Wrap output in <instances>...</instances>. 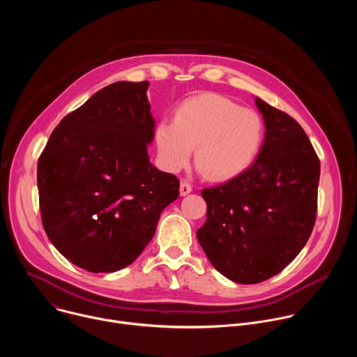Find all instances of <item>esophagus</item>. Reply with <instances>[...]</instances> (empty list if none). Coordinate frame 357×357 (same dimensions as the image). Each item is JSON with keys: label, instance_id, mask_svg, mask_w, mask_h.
Here are the masks:
<instances>
[{"label": "esophagus", "instance_id": "1", "mask_svg": "<svg viewBox=\"0 0 357 357\" xmlns=\"http://www.w3.org/2000/svg\"><path fill=\"white\" fill-rule=\"evenodd\" d=\"M190 192H192L190 183H188L186 181H182V182H181V186H179V193H181V196H186V195L190 193Z\"/></svg>", "mask_w": 357, "mask_h": 357}]
</instances>
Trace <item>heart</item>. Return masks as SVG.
Masks as SVG:
<instances>
[{
    "label": "heart",
    "mask_w": 357,
    "mask_h": 357,
    "mask_svg": "<svg viewBox=\"0 0 357 357\" xmlns=\"http://www.w3.org/2000/svg\"><path fill=\"white\" fill-rule=\"evenodd\" d=\"M264 141V121L227 97L205 93L182 103L174 123L155 126L160 164L169 172L185 168L195 148V164L208 178L230 179L256 160Z\"/></svg>",
    "instance_id": "obj_1"
}]
</instances>
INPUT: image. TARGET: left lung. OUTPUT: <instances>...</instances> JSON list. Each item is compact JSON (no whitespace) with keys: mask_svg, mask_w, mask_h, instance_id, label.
<instances>
[{"mask_svg":"<svg viewBox=\"0 0 357 357\" xmlns=\"http://www.w3.org/2000/svg\"><path fill=\"white\" fill-rule=\"evenodd\" d=\"M266 134L252 165L202 190L206 222L197 241L212 266L238 284L281 273L307 244L315 223L321 164L302 127L254 98Z\"/></svg>","mask_w":357,"mask_h":357,"instance_id":"obj_1","label":"left lung"}]
</instances>
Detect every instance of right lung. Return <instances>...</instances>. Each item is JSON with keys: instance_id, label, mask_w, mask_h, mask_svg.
<instances>
[{"instance_id": "obj_1", "label": "right lung", "mask_w": 357, "mask_h": 357, "mask_svg": "<svg viewBox=\"0 0 357 357\" xmlns=\"http://www.w3.org/2000/svg\"><path fill=\"white\" fill-rule=\"evenodd\" d=\"M149 82H116L68 114L38 161L43 229L90 273L130 266L154 237L179 181L149 162L155 120Z\"/></svg>"}]
</instances>
